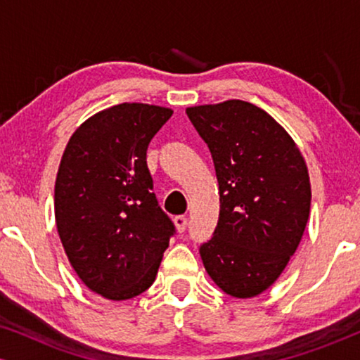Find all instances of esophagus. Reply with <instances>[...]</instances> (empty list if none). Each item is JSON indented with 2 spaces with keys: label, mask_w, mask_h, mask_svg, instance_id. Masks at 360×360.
I'll return each mask as SVG.
<instances>
[{
  "label": "esophagus",
  "mask_w": 360,
  "mask_h": 360,
  "mask_svg": "<svg viewBox=\"0 0 360 360\" xmlns=\"http://www.w3.org/2000/svg\"><path fill=\"white\" fill-rule=\"evenodd\" d=\"M174 223H175V228H176V231H179V233H184V231L186 229V218H185V216H175Z\"/></svg>",
  "instance_id": "esophagus-1"
}]
</instances>
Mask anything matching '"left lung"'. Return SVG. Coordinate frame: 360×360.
Here are the masks:
<instances>
[{"mask_svg":"<svg viewBox=\"0 0 360 360\" xmlns=\"http://www.w3.org/2000/svg\"><path fill=\"white\" fill-rule=\"evenodd\" d=\"M214 162L219 219L200 248L211 280L234 298L272 287L307 228L311 185L298 146L269 112L228 100L186 108Z\"/></svg>","mask_w":360,"mask_h":360,"instance_id":"left-lung-1","label":"left lung"}]
</instances>
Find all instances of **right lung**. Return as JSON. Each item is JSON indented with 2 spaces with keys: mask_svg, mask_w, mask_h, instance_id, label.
I'll return each instance as SVG.
<instances>
[{
  "mask_svg": "<svg viewBox=\"0 0 360 360\" xmlns=\"http://www.w3.org/2000/svg\"><path fill=\"white\" fill-rule=\"evenodd\" d=\"M172 115L121 103L82 122L63 150L53 196L58 236L82 282L108 300L146 292L175 233L152 193L146 160Z\"/></svg>",
  "mask_w": 360,
  "mask_h": 360,
  "instance_id": "right-lung-1",
  "label": "right lung"
}]
</instances>
